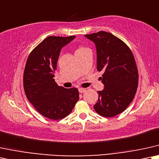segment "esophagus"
I'll return each mask as SVG.
<instances>
[{
  "label": "esophagus",
  "instance_id": "1",
  "mask_svg": "<svg viewBox=\"0 0 159 159\" xmlns=\"http://www.w3.org/2000/svg\"><path fill=\"white\" fill-rule=\"evenodd\" d=\"M78 91H79L80 93H83V92L86 91V89H84V88H79V89H78Z\"/></svg>",
  "mask_w": 159,
  "mask_h": 159
}]
</instances>
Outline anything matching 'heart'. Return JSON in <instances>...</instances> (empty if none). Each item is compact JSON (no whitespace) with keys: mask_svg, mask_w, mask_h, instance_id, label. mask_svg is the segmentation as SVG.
<instances>
[{"mask_svg":"<svg viewBox=\"0 0 159 159\" xmlns=\"http://www.w3.org/2000/svg\"><path fill=\"white\" fill-rule=\"evenodd\" d=\"M86 48H84V47H80V48H78V49H77V51H81V50H84V49H85Z\"/></svg>","mask_w":159,"mask_h":159,"instance_id":"1","label":"heart"}]
</instances>
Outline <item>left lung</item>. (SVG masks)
<instances>
[{"mask_svg":"<svg viewBox=\"0 0 159 159\" xmlns=\"http://www.w3.org/2000/svg\"><path fill=\"white\" fill-rule=\"evenodd\" d=\"M84 37L93 42L97 52V70L104 88L94 108L100 115L112 117L122 113L135 96L138 86V70L130 48L119 38L106 31Z\"/></svg>","mask_w":159,"mask_h":159,"instance_id":"obj_1","label":"left lung"}]
</instances>
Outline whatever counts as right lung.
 <instances>
[{
    "label": "right lung",
    "instance_id": "obj_1",
    "mask_svg": "<svg viewBox=\"0 0 159 159\" xmlns=\"http://www.w3.org/2000/svg\"><path fill=\"white\" fill-rule=\"evenodd\" d=\"M75 38L48 37L31 51L26 61L23 74L25 95L37 111L48 119L65 118L79 100L78 89L59 86L54 79L61 48Z\"/></svg>",
    "mask_w": 159,
    "mask_h": 159
}]
</instances>
